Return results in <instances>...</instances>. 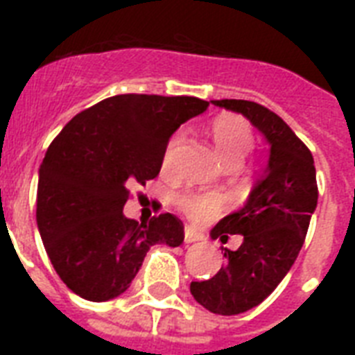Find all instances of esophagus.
<instances>
[{"mask_svg": "<svg viewBox=\"0 0 355 355\" xmlns=\"http://www.w3.org/2000/svg\"><path fill=\"white\" fill-rule=\"evenodd\" d=\"M184 241L186 243H195V241H202V236L199 232H195L193 228H186L184 230Z\"/></svg>", "mask_w": 355, "mask_h": 355, "instance_id": "esophagus-1", "label": "esophagus"}]
</instances>
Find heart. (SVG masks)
<instances>
[{
	"label": "heart",
	"instance_id": "b5f03b06",
	"mask_svg": "<svg viewBox=\"0 0 355 355\" xmlns=\"http://www.w3.org/2000/svg\"><path fill=\"white\" fill-rule=\"evenodd\" d=\"M210 138L217 149V155L228 167H237L250 153L254 145V132L250 125L239 116L225 114L211 121ZM182 145V134H175L167 141L162 167L169 169L178 147ZM178 208L193 221H205L221 206V197L216 193H182L177 197Z\"/></svg>",
	"mask_w": 355,
	"mask_h": 355
}]
</instances>
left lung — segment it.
I'll use <instances>...</instances> for the list:
<instances>
[{
  "mask_svg": "<svg viewBox=\"0 0 355 355\" xmlns=\"http://www.w3.org/2000/svg\"><path fill=\"white\" fill-rule=\"evenodd\" d=\"M216 107L243 114L269 144V162L241 210L223 217L211 237L241 234L237 250L225 248L227 265L214 278L191 282L200 306L237 315L261 304L295 263L317 208L319 189L311 150L280 116L254 101L221 99Z\"/></svg>",
  "mask_w": 355,
  "mask_h": 355,
  "instance_id": "8db88e82",
  "label": "left lung"
}]
</instances>
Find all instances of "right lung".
<instances>
[{
	"mask_svg": "<svg viewBox=\"0 0 355 355\" xmlns=\"http://www.w3.org/2000/svg\"><path fill=\"white\" fill-rule=\"evenodd\" d=\"M210 103L123 94L77 114L53 139L38 173L36 223L60 280L79 297H119L156 243L178 247L182 221L123 216L128 188L158 177L171 134Z\"/></svg>",
	"mask_w": 355,
	"mask_h": 355,
	"instance_id": "right-lung-1",
	"label": "right lung"
}]
</instances>
